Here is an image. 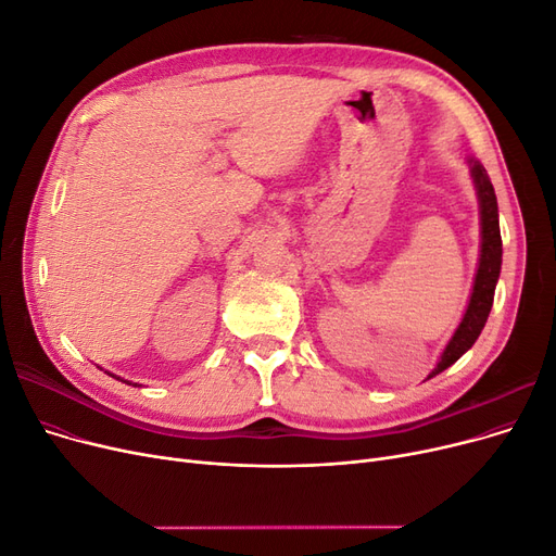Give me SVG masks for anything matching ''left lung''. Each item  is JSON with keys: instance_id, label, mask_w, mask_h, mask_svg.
Listing matches in <instances>:
<instances>
[{"instance_id": "left-lung-1", "label": "left lung", "mask_w": 556, "mask_h": 556, "mask_svg": "<svg viewBox=\"0 0 556 556\" xmlns=\"http://www.w3.org/2000/svg\"><path fill=\"white\" fill-rule=\"evenodd\" d=\"M468 165H470V176L480 201V226H482L480 264H478V274H475L472 292H470L468 307L464 312V319L457 326L453 339L447 341L439 364L434 366V371L428 378H434L441 371H445L447 366H453L472 346V343L478 341L489 319L493 294H495V282L500 278V267H502V237H500V222H497L495 190L486 169L475 161V157H468Z\"/></svg>"}]
</instances>
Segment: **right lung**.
<instances>
[{"label":"right lung","instance_id":"1","mask_svg":"<svg viewBox=\"0 0 556 556\" xmlns=\"http://www.w3.org/2000/svg\"><path fill=\"white\" fill-rule=\"evenodd\" d=\"M111 376H113V374H111ZM113 378H115V376H113ZM117 380H119V378H117ZM122 382H126V384H134V382H128V380H122ZM134 387H138V384H134Z\"/></svg>","mask_w":556,"mask_h":556}]
</instances>
